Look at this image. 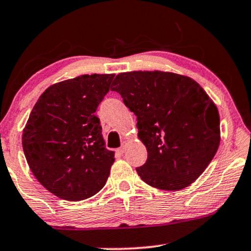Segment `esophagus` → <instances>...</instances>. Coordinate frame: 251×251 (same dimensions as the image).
<instances>
[{"instance_id":"obj_1","label":"esophagus","mask_w":251,"mask_h":251,"mask_svg":"<svg viewBox=\"0 0 251 251\" xmlns=\"http://www.w3.org/2000/svg\"><path fill=\"white\" fill-rule=\"evenodd\" d=\"M126 147H127V141H123V144H122V147H120L119 149H118V151L120 154H123V153H125V151H126Z\"/></svg>"}]
</instances>
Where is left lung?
<instances>
[{"instance_id": "left-lung-1", "label": "left lung", "mask_w": 251, "mask_h": 251, "mask_svg": "<svg viewBox=\"0 0 251 251\" xmlns=\"http://www.w3.org/2000/svg\"><path fill=\"white\" fill-rule=\"evenodd\" d=\"M111 90L136 116L148 157L138 175L160 190H182L204 173L220 145L218 107L189 76L161 71L120 73Z\"/></svg>"}]
</instances>
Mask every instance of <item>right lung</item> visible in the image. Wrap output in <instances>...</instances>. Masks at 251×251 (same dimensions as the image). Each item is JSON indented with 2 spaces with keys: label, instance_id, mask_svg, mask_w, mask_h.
Returning <instances> with one entry per match:
<instances>
[{
  "label": "right lung",
  "instance_id": "add662e5",
  "mask_svg": "<svg viewBox=\"0 0 251 251\" xmlns=\"http://www.w3.org/2000/svg\"><path fill=\"white\" fill-rule=\"evenodd\" d=\"M115 74H84L50 85L34 104L23 129V151L41 185L80 201L105 185L115 151H107L97 106Z\"/></svg>",
  "mask_w": 251,
  "mask_h": 251
}]
</instances>
